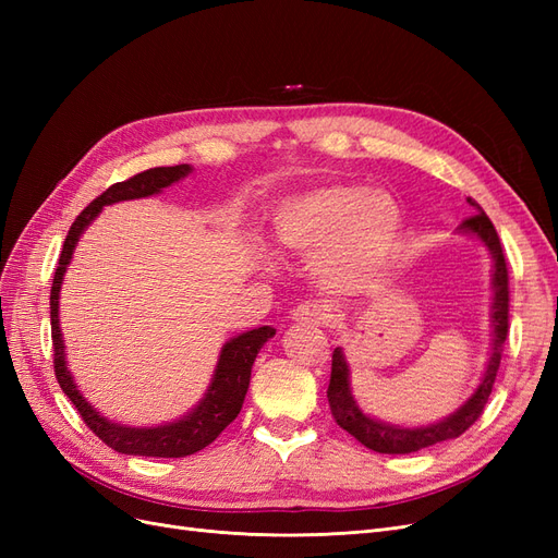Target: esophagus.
Instances as JSON below:
<instances>
[{
	"mask_svg": "<svg viewBox=\"0 0 558 558\" xmlns=\"http://www.w3.org/2000/svg\"><path fill=\"white\" fill-rule=\"evenodd\" d=\"M330 310L326 305H320L316 300H305L291 312L293 320H300V324H312V326H324L330 320Z\"/></svg>",
	"mask_w": 558,
	"mask_h": 558,
	"instance_id": "34e87169",
	"label": "esophagus"
}]
</instances>
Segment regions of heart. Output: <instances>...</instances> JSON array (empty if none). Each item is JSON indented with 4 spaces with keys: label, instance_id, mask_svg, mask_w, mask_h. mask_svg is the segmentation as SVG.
I'll return each mask as SVG.
<instances>
[{
    "label": "heart",
    "instance_id": "heart-1",
    "mask_svg": "<svg viewBox=\"0 0 558 558\" xmlns=\"http://www.w3.org/2000/svg\"><path fill=\"white\" fill-rule=\"evenodd\" d=\"M277 240L298 253L324 251L318 275L328 289L353 291L386 267L400 232L393 195L335 183L300 195L279 209Z\"/></svg>",
    "mask_w": 558,
    "mask_h": 558
}]
</instances>
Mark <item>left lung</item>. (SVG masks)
<instances>
[{"mask_svg":"<svg viewBox=\"0 0 558 558\" xmlns=\"http://www.w3.org/2000/svg\"><path fill=\"white\" fill-rule=\"evenodd\" d=\"M472 207L477 209V214L468 216L461 223V230L475 232L477 238L488 246V251L494 253L496 269H494V347H492V356H488V365L484 379L480 388L475 391L459 412H453L449 418L440 421V424H433L426 428H400V426H388L381 424V421H375L365 416L356 400L351 398V388H349V369L344 353L340 349L332 351V369H330V384H328V402H330V412L332 418L337 421V426L344 428L349 435L356 437L361 445L367 449L379 451V453H412L424 447L453 440V437L463 435L475 421L482 416L488 396H492V388L496 384V375L500 367L502 359V349L505 340H508V330H510V275H508V260H505L502 244L498 232L492 223V218L484 214V209L477 205L475 199L468 197Z\"/></svg>","mask_w":558,"mask_h":558,"instance_id":"1","label":"left lung"}]
</instances>
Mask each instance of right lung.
Listing matches in <instances>:
<instances>
[{
  "instance_id": "right-lung-1",
  "label": "right lung",
  "mask_w": 558,
  "mask_h": 558,
  "mask_svg": "<svg viewBox=\"0 0 558 558\" xmlns=\"http://www.w3.org/2000/svg\"><path fill=\"white\" fill-rule=\"evenodd\" d=\"M191 172L189 165H174V167H150L146 172L134 174L125 181H118L109 189L95 197L90 205L83 209L76 221L72 223L66 240L62 244L60 260L53 275V286H50V337H53V367L56 377L66 398L72 400L74 408L78 410L81 418L86 421V426L102 440L107 447L121 453L132 456H158V459H183L199 449L211 445L218 435H221L234 416L240 414L242 402L251 379V367L256 361L260 347L272 337L277 330L272 326H263L256 330L242 332L240 337L230 340L221 359L216 365V375L211 379V386L207 391V398L197 404V410L185 418L177 421L170 426L158 428H125L111 424V421L99 416L90 404L81 398L76 386L64 367V353H62V337H60V318H58V298H60V283L66 265L72 260V251L81 238L83 228H86L93 218L102 211L105 205H113L121 199H134V197H148L156 195L167 185L179 181Z\"/></svg>"
}]
</instances>
